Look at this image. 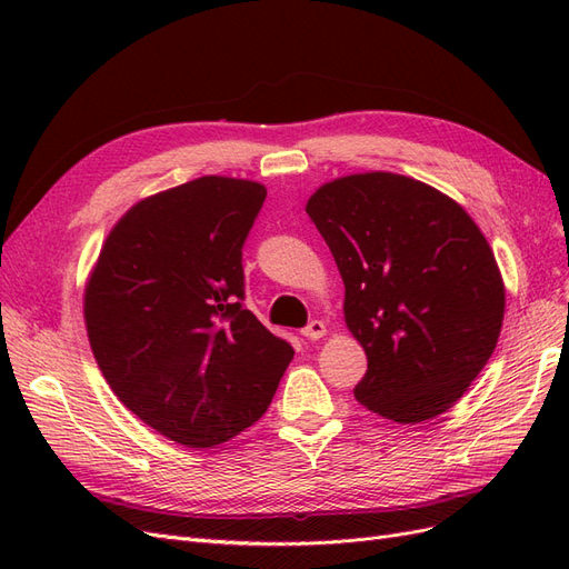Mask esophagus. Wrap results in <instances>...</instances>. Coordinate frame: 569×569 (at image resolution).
I'll return each mask as SVG.
<instances>
[{
	"label": "esophagus",
	"instance_id": "34e87169",
	"mask_svg": "<svg viewBox=\"0 0 569 569\" xmlns=\"http://www.w3.org/2000/svg\"><path fill=\"white\" fill-rule=\"evenodd\" d=\"M301 335H303L306 339L318 341V339H322V337L327 335V327H325V322H322V320H311V322H308V325L303 327Z\"/></svg>",
	"mask_w": 569,
	"mask_h": 569
}]
</instances>
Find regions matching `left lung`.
Segmentation results:
<instances>
[{"label": "left lung", "mask_w": 569, "mask_h": 569, "mask_svg": "<svg viewBox=\"0 0 569 569\" xmlns=\"http://www.w3.org/2000/svg\"><path fill=\"white\" fill-rule=\"evenodd\" d=\"M306 213L343 280V320L368 356L356 401L399 425L456 406L491 358L506 284L458 201L370 170L320 184Z\"/></svg>", "instance_id": "1"}]
</instances>
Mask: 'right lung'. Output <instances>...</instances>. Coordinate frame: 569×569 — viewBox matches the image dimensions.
Listing matches in <instances>:
<instances>
[{"mask_svg":"<svg viewBox=\"0 0 569 569\" xmlns=\"http://www.w3.org/2000/svg\"><path fill=\"white\" fill-rule=\"evenodd\" d=\"M266 187L203 176L120 216L84 282L97 366L170 441L211 449L268 410L295 349L242 308V247Z\"/></svg>","mask_w":569,"mask_h":569,"instance_id":"add662e5","label":"right lung"}]
</instances>
